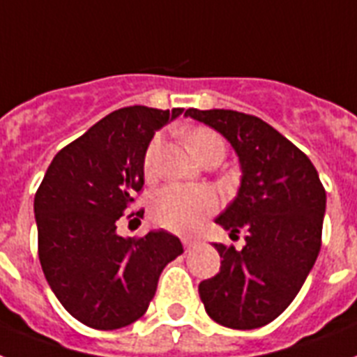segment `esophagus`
Here are the masks:
<instances>
[{"label":"esophagus","mask_w":357,"mask_h":357,"mask_svg":"<svg viewBox=\"0 0 357 357\" xmlns=\"http://www.w3.org/2000/svg\"><path fill=\"white\" fill-rule=\"evenodd\" d=\"M199 242L198 240L194 238H183V245H185V251H190V249H194L196 245H198Z\"/></svg>","instance_id":"34e87169"}]
</instances>
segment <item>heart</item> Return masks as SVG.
<instances>
[{
	"mask_svg": "<svg viewBox=\"0 0 357 357\" xmlns=\"http://www.w3.org/2000/svg\"><path fill=\"white\" fill-rule=\"evenodd\" d=\"M187 143L194 155L204 163L213 155H225V143L218 132L207 126H198L187 132ZM161 141L152 139L144 150L143 174L152 179L158 172V153ZM218 208V199L211 190L202 187L169 185L159 188L150 199V216L159 227L174 233H194L205 218Z\"/></svg>",
	"mask_w": 357,
	"mask_h": 357,
	"instance_id": "1",
	"label": "heart"
}]
</instances>
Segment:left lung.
Here are the masks:
<instances>
[{"instance_id": "1", "label": "left lung", "mask_w": 357, "mask_h": 357, "mask_svg": "<svg viewBox=\"0 0 357 357\" xmlns=\"http://www.w3.org/2000/svg\"><path fill=\"white\" fill-rule=\"evenodd\" d=\"M187 117L218 130L242 165L238 196L216 218L245 245L214 244L220 273L199 282L205 312L222 326L260 328L295 299L321 249L326 192L291 141L262 119L233 109L188 108Z\"/></svg>"}]
</instances>
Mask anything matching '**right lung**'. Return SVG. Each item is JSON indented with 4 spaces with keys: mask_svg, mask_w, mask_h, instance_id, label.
I'll list each match as a JSON object with an SVG mask.
<instances>
[{
    "mask_svg": "<svg viewBox=\"0 0 357 357\" xmlns=\"http://www.w3.org/2000/svg\"><path fill=\"white\" fill-rule=\"evenodd\" d=\"M183 108L128 106L109 113L54 155L34 196L43 275L75 319L97 330L128 326L149 310L159 275L183 253L178 236L117 234L144 185L143 155L155 130ZM139 208L130 216H143Z\"/></svg>",
    "mask_w": 357,
    "mask_h": 357,
    "instance_id": "1",
    "label": "right lung"
}]
</instances>
